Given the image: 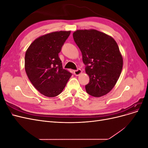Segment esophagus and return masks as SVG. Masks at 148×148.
Listing matches in <instances>:
<instances>
[{"label":"esophagus","instance_id":"1","mask_svg":"<svg viewBox=\"0 0 148 148\" xmlns=\"http://www.w3.org/2000/svg\"><path fill=\"white\" fill-rule=\"evenodd\" d=\"M74 73L76 76H78L80 74L82 73V70L81 69H78L77 70H75L74 71Z\"/></svg>","mask_w":148,"mask_h":148}]
</instances>
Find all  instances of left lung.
Here are the masks:
<instances>
[{
  "instance_id": "obj_1",
  "label": "left lung",
  "mask_w": 148,
  "mask_h": 148,
  "mask_svg": "<svg viewBox=\"0 0 148 148\" xmlns=\"http://www.w3.org/2000/svg\"><path fill=\"white\" fill-rule=\"evenodd\" d=\"M73 37L87 65V93L96 97L107 95L117 83L123 68V57L117 43L110 36L93 29L75 31Z\"/></svg>"
}]
</instances>
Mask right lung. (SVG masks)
I'll use <instances>...</instances> for the list:
<instances>
[{"instance_id": "right-lung-1", "label": "right lung", "mask_w": 148, "mask_h": 148, "mask_svg": "<svg viewBox=\"0 0 148 148\" xmlns=\"http://www.w3.org/2000/svg\"><path fill=\"white\" fill-rule=\"evenodd\" d=\"M70 33V31H59L41 36L26 51V75L34 87L46 97L60 95L72 75L62 68L59 57V53Z\"/></svg>"}]
</instances>
